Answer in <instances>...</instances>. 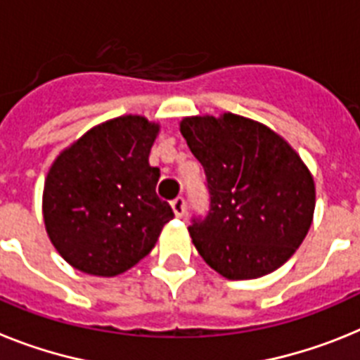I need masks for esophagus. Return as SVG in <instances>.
<instances>
[{
    "label": "esophagus",
    "instance_id": "1",
    "mask_svg": "<svg viewBox=\"0 0 360 360\" xmlns=\"http://www.w3.org/2000/svg\"><path fill=\"white\" fill-rule=\"evenodd\" d=\"M172 210L176 214V217H183L184 212H186V202H184L183 198H177L170 202Z\"/></svg>",
    "mask_w": 360,
    "mask_h": 360
}]
</instances>
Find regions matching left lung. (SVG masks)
<instances>
[{
    "mask_svg": "<svg viewBox=\"0 0 360 360\" xmlns=\"http://www.w3.org/2000/svg\"><path fill=\"white\" fill-rule=\"evenodd\" d=\"M179 130L210 192L206 217L188 226L199 255L232 281L283 266L314 221L315 183L301 155L266 124L232 112L184 117Z\"/></svg>",
    "mask_w": 360,
    "mask_h": 360,
    "instance_id": "obj_1",
    "label": "left lung"
}]
</instances>
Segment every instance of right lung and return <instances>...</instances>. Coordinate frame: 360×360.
<instances>
[{
    "mask_svg": "<svg viewBox=\"0 0 360 360\" xmlns=\"http://www.w3.org/2000/svg\"><path fill=\"white\" fill-rule=\"evenodd\" d=\"M159 123L121 115L90 128L52 162L43 188L50 243L76 270L114 277L152 252L174 217L148 155Z\"/></svg>",
    "mask_w": 360,
    "mask_h": 360,
    "instance_id": "right-lung-1",
    "label": "right lung"
}]
</instances>
